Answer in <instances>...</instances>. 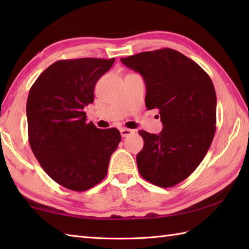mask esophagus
<instances>
[{"instance_id": "1", "label": "esophagus", "mask_w": 249, "mask_h": 249, "mask_svg": "<svg viewBox=\"0 0 249 249\" xmlns=\"http://www.w3.org/2000/svg\"><path fill=\"white\" fill-rule=\"evenodd\" d=\"M120 133H121V136L123 137V138H125V137H128V136L134 135L135 134V130L129 129V128H122L120 130Z\"/></svg>"}]
</instances>
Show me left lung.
Segmentation results:
<instances>
[{
    "label": "left lung",
    "mask_w": 249,
    "mask_h": 249,
    "mask_svg": "<svg viewBox=\"0 0 249 249\" xmlns=\"http://www.w3.org/2000/svg\"><path fill=\"white\" fill-rule=\"evenodd\" d=\"M143 77L146 108L158 109L162 130H139L144 145L137 155L141 177L171 187L192 174L215 135L216 93L208 73L177 50L162 48L122 57Z\"/></svg>",
    "instance_id": "left-lung-1"
}]
</instances>
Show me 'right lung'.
I'll return each instance as SVG.
<instances>
[{"label":"right lung","mask_w":249,"mask_h":249,"mask_svg":"<svg viewBox=\"0 0 249 249\" xmlns=\"http://www.w3.org/2000/svg\"><path fill=\"white\" fill-rule=\"evenodd\" d=\"M115 59L61 60L40 73L26 102L29 142L45 172L68 189L84 192L105 178L121 134L87 123L98 79Z\"/></svg>","instance_id":"obj_1"}]
</instances>
